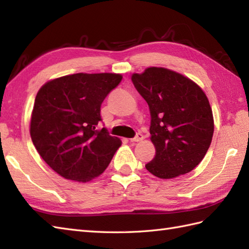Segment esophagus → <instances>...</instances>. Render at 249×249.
I'll use <instances>...</instances> for the list:
<instances>
[{
	"label": "esophagus",
	"mask_w": 249,
	"mask_h": 249,
	"mask_svg": "<svg viewBox=\"0 0 249 249\" xmlns=\"http://www.w3.org/2000/svg\"><path fill=\"white\" fill-rule=\"evenodd\" d=\"M142 140H143V135L141 133H137V135L134 137V138L130 139L131 142H140Z\"/></svg>",
	"instance_id": "obj_1"
}]
</instances>
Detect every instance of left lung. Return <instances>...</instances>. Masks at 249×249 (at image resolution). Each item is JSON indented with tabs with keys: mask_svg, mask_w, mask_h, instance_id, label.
I'll use <instances>...</instances> for the list:
<instances>
[{
	"mask_svg": "<svg viewBox=\"0 0 249 249\" xmlns=\"http://www.w3.org/2000/svg\"><path fill=\"white\" fill-rule=\"evenodd\" d=\"M131 81L151 113L156 155L145 165L146 170L160 178L190 172L203 160L214 133L206 95L190 79L162 67L134 73Z\"/></svg>",
	"mask_w": 249,
	"mask_h": 249,
	"instance_id": "8db88e82",
	"label": "left lung"
}]
</instances>
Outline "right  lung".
I'll return each mask as SVG.
<instances>
[{
	"mask_svg": "<svg viewBox=\"0 0 249 249\" xmlns=\"http://www.w3.org/2000/svg\"><path fill=\"white\" fill-rule=\"evenodd\" d=\"M119 73H73L44 84L36 95L30 134L41 158L61 177L89 182L108 167L122 141L110 136L100 106Z\"/></svg>",
	"mask_w": 249,
	"mask_h": 249,
	"instance_id": "add662e5",
	"label": "right lung"
}]
</instances>
